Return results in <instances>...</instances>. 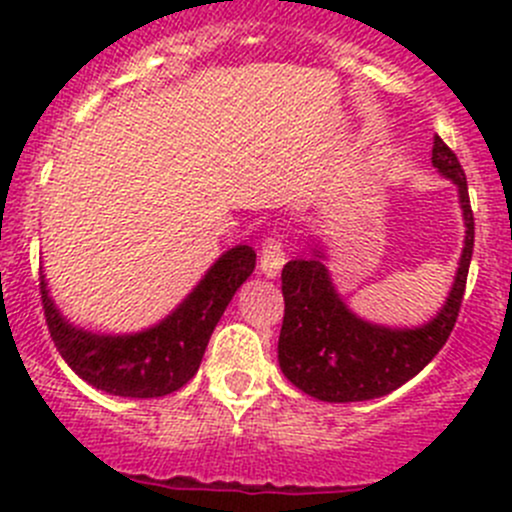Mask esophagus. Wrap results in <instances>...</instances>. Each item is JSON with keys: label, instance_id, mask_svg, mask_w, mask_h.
<instances>
[{"label": "esophagus", "instance_id": "esophagus-1", "mask_svg": "<svg viewBox=\"0 0 512 512\" xmlns=\"http://www.w3.org/2000/svg\"><path fill=\"white\" fill-rule=\"evenodd\" d=\"M287 262V252H285V242L280 237H265L262 242V252H260V270L265 277H277L280 275L282 265Z\"/></svg>", "mask_w": 512, "mask_h": 512}]
</instances>
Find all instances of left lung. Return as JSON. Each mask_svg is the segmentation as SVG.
Returning a JSON list of instances; mask_svg holds the SVG:
<instances>
[{"label": "left lung", "instance_id": "left-lung-1", "mask_svg": "<svg viewBox=\"0 0 512 512\" xmlns=\"http://www.w3.org/2000/svg\"><path fill=\"white\" fill-rule=\"evenodd\" d=\"M431 163L456 183L466 223V242L446 304L421 327L366 322L339 297L324 265L322 242L312 240V255L287 262L282 270L285 319L277 344L282 374L304 394L332 404L379 399L414 379L451 337L466 292L476 227L466 173L438 136L433 138Z\"/></svg>", "mask_w": 512, "mask_h": 512}]
</instances>
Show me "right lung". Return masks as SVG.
<instances>
[{"label": "right lung", "mask_w": 512, "mask_h": 512, "mask_svg": "<svg viewBox=\"0 0 512 512\" xmlns=\"http://www.w3.org/2000/svg\"><path fill=\"white\" fill-rule=\"evenodd\" d=\"M255 250L235 245L213 262L193 292L156 327L136 334H94L66 322L41 275V304L51 339L66 364L96 389L126 399H156L188 384L210 334L242 282L255 270Z\"/></svg>", "instance_id": "right-lung-1"}]
</instances>
